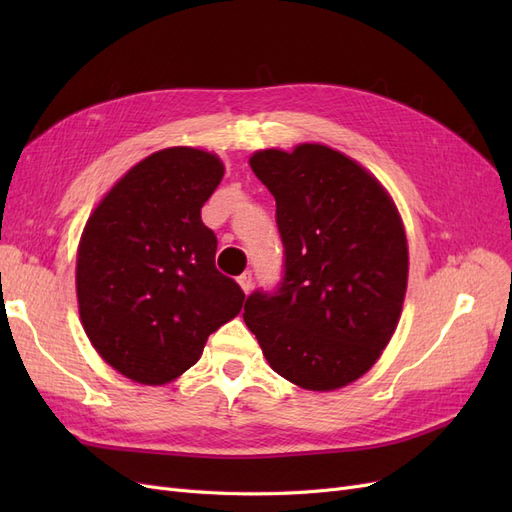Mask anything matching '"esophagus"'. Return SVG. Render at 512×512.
Returning <instances> with one entry per match:
<instances>
[{"label":"esophagus","instance_id":"34e87169","mask_svg":"<svg viewBox=\"0 0 512 512\" xmlns=\"http://www.w3.org/2000/svg\"><path fill=\"white\" fill-rule=\"evenodd\" d=\"M239 286L243 288L245 294H250L254 288V275L250 271H245L243 275H239Z\"/></svg>","mask_w":512,"mask_h":512}]
</instances>
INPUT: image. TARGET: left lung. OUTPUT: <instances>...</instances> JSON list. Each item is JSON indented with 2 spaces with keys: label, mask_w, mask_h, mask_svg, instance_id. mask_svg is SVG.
<instances>
[{
  "label": "left lung",
  "mask_w": 512,
  "mask_h": 512,
  "mask_svg": "<svg viewBox=\"0 0 512 512\" xmlns=\"http://www.w3.org/2000/svg\"><path fill=\"white\" fill-rule=\"evenodd\" d=\"M254 175L275 198L284 275L254 290L243 320L282 378L335 391L371 369L397 329L408 243L393 198L327 145L256 151Z\"/></svg>",
  "instance_id": "obj_1"
}]
</instances>
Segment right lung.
<instances>
[{
	"label": "right lung",
	"instance_id": "add662e5",
	"mask_svg": "<svg viewBox=\"0 0 512 512\" xmlns=\"http://www.w3.org/2000/svg\"><path fill=\"white\" fill-rule=\"evenodd\" d=\"M224 177L215 153L170 147L132 166L91 213L76 258L83 329L126 378L160 386L203 354L245 294L215 269L200 209Z\"/></svg>",
	"mask_w": 512,
	"mask_h": 512
}]
</instances>
